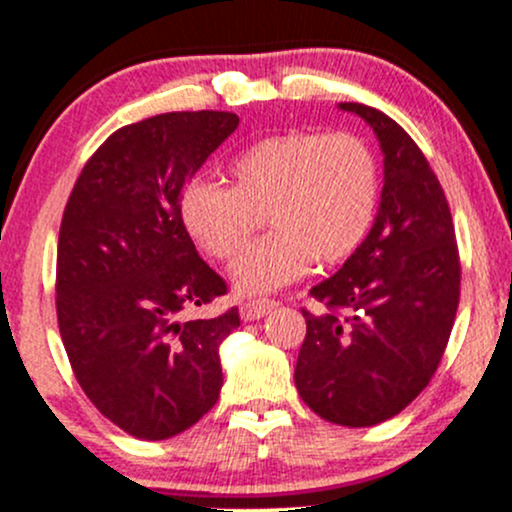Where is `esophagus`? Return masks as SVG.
I'll use <instances>...</instances> for the list:
<instances>
[{"mask_svg": "<svg viewBox=\"0 0 512 512\" xmlns=\"http://www.w3.org/2000/svg\"><path fill=\"white\" fill-rule=\"evenodd\" d=\"M277 306H279V303L274 299L245 301L243 306H240V318H243V320H260V318H265L267 313H272Z\"/></svg>", "mask_w": 512, "mask_h": 512, "instance_id": "1", "label": "esophagus"}]
</instances>
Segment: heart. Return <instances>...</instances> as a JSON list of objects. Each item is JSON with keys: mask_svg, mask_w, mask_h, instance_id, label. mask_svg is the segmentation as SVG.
<instances>
[{"mask_svg": "<svg viewBox=\"0 0 512 512\" xmlns=\"http://www.w3.org/2000/svg\"><path fill=\"white\" fill-rule=\"evenodd\" d=\"M233 187L194 177L179 192V223L206 255L228 262L267 213L274 230L233 265L245 294L294 282L320 265L347 262L367 240L381 194L379 160L350 131H289L252 143L230 162Z\"/></svg>", "mask_w": 512, "mask_h": 512, "instance_id": "b5f03b06", "label": "heart"}]
</instances>
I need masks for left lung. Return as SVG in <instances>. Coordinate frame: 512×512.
Wrapping results in <instances>:
<instances>
[{
  "instance_id": "obj_1",
  "label": "left lung",
  "mask_w": 512,
  "mask_h": 512,
  "mask_svg": "<svg viewBox=\"0 0 512 512\" xmlns=\"http://www.w3.org/2000/svg\"><path fill=\"white\" fill-rule=\"evenodd\" d=\"M384 150V189L372 230L340 272L311 289L294 381L328 423L369 428L430 384L462 289L454 223L440 179L415 140L384 111L345 101Z\"/></svg>"
}]
</instances>
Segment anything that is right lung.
<instances>
[{
  "instance_id": "right-lung-1",
  "label": "right lung",
  "mask_w": 512,
  "mask_h": 512,
  "mask_svg": "<svg viewBox=\"0 0 512 512\" xmlns=\"http://www.w3.org/2000/svg\"><path fill=\"white\" fill-rule=\"evenodd\" d=\"M230 111H172L111 133L67 199L55 308L77 384L138 440H167L216 406L218 345L238 308L179 320L228 294L179 223L177 201L238 128Z\"/></svg>"
}]
</instances>
